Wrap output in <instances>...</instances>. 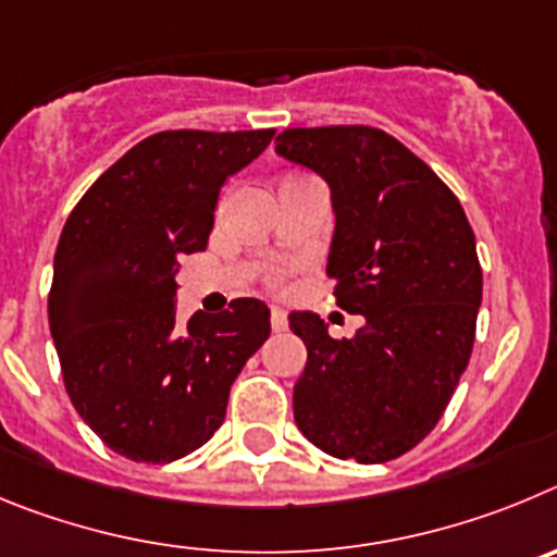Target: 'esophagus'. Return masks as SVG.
<instances>
[{"label":"esophagus","mask_w":557,"mask_h":557,"mask_svg":"<svg viewBox=\"0 0 557 557\" xmlns=\"http://www.w3.org/2000/svg\"><path fill=\"white\" fill-rule=\"evenodd\" d=\"M269 322H272L274 333H280V330L288 327V313L283 308H272L269 310Z\"/></svg>","instance_id":"1"}]
</instances>
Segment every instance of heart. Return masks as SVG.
I'll return each mask as SVG.
<instances>
[{"mask_svg": "<svg viewBox=\"0 0 557 557\" xmlns=\"http://www.w3.org/2000/svg\"><path fill=\"white\" fill-rule=\"evenodd\" d=\"M272 280H274V283H277V280H280V272H274V274H272Z\"/></svg>", "mask_w": 557, "mask_h": 557, "instance_id": "obj_1", "label": "heart"}]
</instances>
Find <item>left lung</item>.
<instances>
[{
	"label": "left lung",
	"mask_w": 557,
	"mask_h": 557,
	"mask_svg": "<svg viewBox=\"0 0 557 557\" xmlns=\"http://www.w3.org/2000/svg\"><path fill=\"white\" fill-rule=\"evenodd\" d=\"M277 154L327 180L333 297L366 319L335 341L310 310L288 315L308 347L294 419L333 458L385 463L438 424L472 358L483 299L472 224L444 180L377 127H290Z\"/></svg>",
	"instance_id": "obj_1"
}]
</instances>
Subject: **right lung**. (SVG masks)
I'll use <instances>...</instances> for the list:
<instances>
[{
  "instance_id": "right-lung-1",
  "label": "right lung",
  "mask_w": 557,
  "mask_h": 557,
  "mask_svg": "<svg viewBox=\"0 0 557 557\" xmlns=\"http://www.w3.org/2000/svg\"><path fill=\"white\" fill-rule=\"evenodd\" d=\"M274 129H166L135 144L69 213L54 252L49 330L83 422L135 463L210 441L230 388L269 338V308L233 299L177 327L180 258L202 252L224 180Z\"/></svg>"
}]
</instances>
